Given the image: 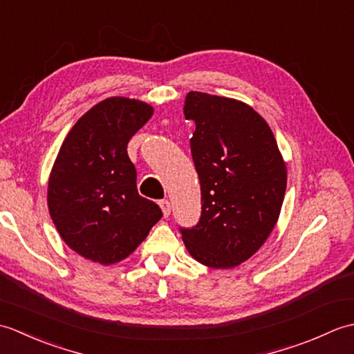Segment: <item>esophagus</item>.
<instances>
[{
    "label": "esophagus",
    "instance_id": "1",
    "mask_svg": "<svg viewBox=\"0 0 354 354\" xmlns=\"http://www.w3.org/2000/svg\"><path fill=\"white\" fill-rule=\"evenodd\" d=\"M160 207H161V209H162L164 217H169V216H170V212H171L170 202H169L167 199H162V201H160Z\"/></svg>",
    "mask_w": 354,
    "mask_h": 354
}]
</instances>
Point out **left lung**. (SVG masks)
Segmentation results:
<instances>
[{"label": "left lung", "mask_w": 354, "mask_h": 354, "mask_svg": "<svg viewBox=\"0 0 354 354\" xmlns=\"http://www.w3.org/2000/svg\"><path fill=\"white\" fill-rule=\"evenodd\" d=\"M184 115L201 181L196 227L181 230L192 257L214 269L236 268L257 252L281 212L288 171L269 124L250 104L190 91Z\"/></svg>", "instance_id": "left-lung-1"}]
</instances>
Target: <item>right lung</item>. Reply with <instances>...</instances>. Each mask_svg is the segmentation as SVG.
Instances as JSON below:
<instances>
[{
	"instance_id": "1",
	"label": "right lung",
	"mask_w": 354,
	"mask_h": 354,
	"mask_svg": "<svg viewBox=\"0 0 354 354\" xmlns=\"http://www.w3.org/2000/svg\"><path fill=\"white\" fill-rule=\"evenodd\" d=\"M153 115L150 104L109 97L82 115L64 140L48 178L53 223L74 252L114 265L145 240L162 212L137 190L127 142Z\"/></svg>"
}]
</instances>
